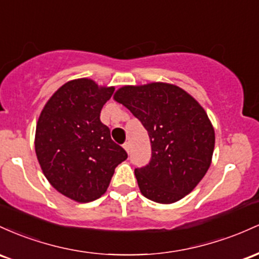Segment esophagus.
Here are the masks:
<instances>
[{"label": "esophagus", "mask_w": 259, "mask_h": 259, "mask_svg": "<svg viewBox=\"0 0 259 259\" xmlns=\"http://www.w3.org/2000/svg\"><path fill=\"white\" fill-rule=\"evenodd\" d=\"M123 148H124V150H126L127 153H130V143H128V142H126V143L123 144Z\"/></svg>", "instance_id": "esophagus-1"}]
</instances>
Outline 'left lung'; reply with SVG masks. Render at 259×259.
I'll return each mask as SVG.
<instances>
[{"mask_svg":"<svg viewBox=\"0 0 259 259\" xmlns=\"http://www.w3.org/2000/svg\"><path fill=\"white\" fill-rule=\"evenodd\" d=\"M114 99L126 106L148 131L149 164L136 168L145 198L170 204L192 192L207 174L215 133L196 99L174 84L124 85Z\"/></svg>","mask_w":259,"mask_h":259,"instance_id":"left-lung-1","label":"left lung"}]
</instances>
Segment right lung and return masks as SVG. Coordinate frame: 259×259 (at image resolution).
Segmentation results:
<instances>
[{"label":"right lung","instance_id":"obj_1","mask_svg":"<svg viewBox=\"0 0 259 259\" xmlns=\"http://www.w3.org/2000/svg\"><path fill=\"white\" fill-rule=\"evenodd\" d=\"M114 91L88 78L69 80L49 99L37 120L35 152L44 175L75 202L100 198L115 167L127 159L100 121Z\"/></svg>","mask_w":259,"mask_h":259}]
</instances>
